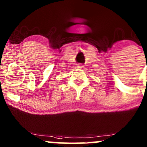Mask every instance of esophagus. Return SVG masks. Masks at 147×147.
<instances>
[{
  "instance_id": "1",
  "label": "esophagus",
  "mask_w": 147,
  "mask_h": 147,
  "mask_svg": "<svg viewBox=\"0 0 147 147\" xmlns=\"http://www.w3.org/2000/svg\"><path fill=\"white\" fill-rule=\"evenodd\" d=\"M77 68H79V69H82V68H84V65H83V64L82 63H79L77 65Z\"/></svg>"
}]
</instances>
